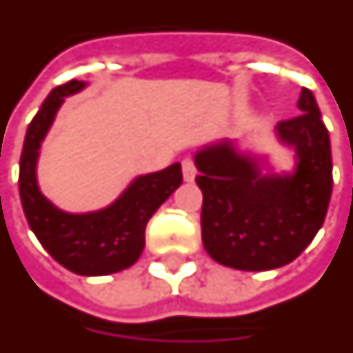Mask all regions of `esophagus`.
Returning <instances> with one entry per match:
<instances>
[{"mask_svg": "<svg viewBox=\"0 0 353 353\" xmlns=\"http://www.w3.org/2000/svg\"><path fill=\"white\" fill-rule=\"evenodd\" d=\"M195 174H197V171H195L194 161H192L190 158H186L184 161H182V176H184L186 182H194Z\"/></svg>", "mask_w": 353, "mask_h": 353, "instance_id": "obj_1", "label": "esophagus"}]
</instances>
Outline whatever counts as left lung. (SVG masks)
Returning <instances> with one entry per match:
<instances>
[{
    "label": "left lung",
    "mask_w": 353,
    "mask_h": 353,
    "mask_svg": "<svg viewBox=\"0 0 353 353\" xmlns=\"http://www.w3.org/2000/svg\"><path fill=\"white\" fill-rule=\"evenodd\" d=\"M297 109L299 117L272 131L293 152L288 171L276 173L271 154L243 148L241 141H212L195 150L203 246L220 265L239 271L284 267L325 220L333 190L327 128L310 90H301Z\"/></svg>",
    "instance_id": "obj_1"
}]
</instances>
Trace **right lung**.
<instances>
[{"label":"right lung","instance_id":"right-lung-1","mask_svg":"<svg viewBox=\"0 0 353 353\" xmlns=\"http://www.w3.org/2000/svg\"><path fill=\"white\" fill-rule=\"evenodd\" d=\"M88 86L69 81L48 94L26 131L20 156L18 190L30 228L50 256L81 276H103L123 271L145 250V230L152 214L182 184L180 163L158 173L139 174L107 207L68 212L46 199L37 180L39 148L52 128L65 97Z\"/></svg>","mask_w":353,"mask_h":353}]
</instances>
